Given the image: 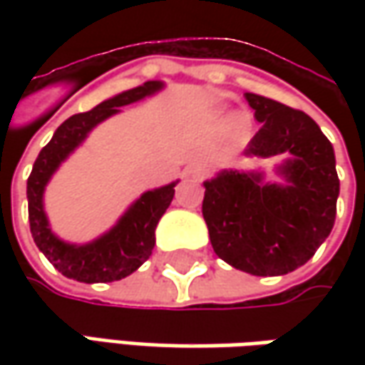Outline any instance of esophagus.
<instances>
[{"label": "esophagus", "mask_w": 365, "mask_h": 365, "mask_svg": "<svg viewBox=\"0 0 365 365\" xmlns=\"http://www.w3.org/2000/svg\"><path fill=\"white\" fill-rule=\"evenodd\" d=\"M189 175L192 176V178H203V176L207 175V166H205V164H192L189 168Z\"/></svg>", "instance_id": "1"}]
</instances>
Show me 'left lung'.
Returning a JSON list of instances; mask_svg holds the SVG:
<instances>
[{
    "label": "left lung",
    "instance_id": "left-lung-1",
    "mask_svg": "<svg viewBox=\"0 0 365 365\" xmlns=\"http://www.w3.org/2000/svg\"><path fill=\"white\" fill-rule=\"evenodd\" d=\"M262 123L245 154L270 158L287 185L262 175L221 173L205 182L203 217L219 258L254 276H282L307 264L333 230L339 197L333 146L304 111L245 93Z\"/></svg>",
    "mask_w": 365,
    "mask_h": 365
}]
</instances>
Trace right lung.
<instances>
[{"mask_svg":"<svg viewBox=\"0 0 365 365\" xmlns=\"http://www.w3.org/2000/svg\"><path fill=\"white\" fill-rule=\"evenodd\" d=\"M158 89H162L160 81H148L142 87H135L107 99L91 111L71 115L56 128L52 140L40 150L36 158L26 190L30 232L38 250L66 278L87 284L121 280L135 272L150 258L154 250L156 244L154 232L175 197L176 182L144 192L128 209V213L120 219V223L111 232L87 245L64 244L50 232L48 219L44 215V207H42V192L52 173L58 168V164L85 140V135L99 121L118 113L120 107L140 101Z\"/></svg>","mask_w":365,"mask_h":365,"instance_id":"obj_1","label":"right lung"}]
</instances>
